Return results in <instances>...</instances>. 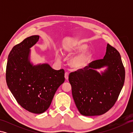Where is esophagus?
I'll return each mask as SVG.
<instances>
[{
	"instance_id": "1",
	"label": "esophagus",
	"mask_w": 133,
	"mask_h": 133,
	"mask_svg": "<svg viewBox=\"0 0 133 133\" xmlns=\"http://www.w3.org/2000/svg\"><path fill=\"white\" fill-rule=\"evenodd\" d=\"M69 73L68 72H65L64 78H65V79H66V80H68L69 79Z\"/></svg>"
}]
</instances>
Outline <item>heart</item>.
<instances>
[{
	"mask_svg": "<svg viewBox=\"0 0 133 133\" xmlns=\"http://www.w3.org/2000/svg\"><path fill=\"white\" fill-rule=\"evenodd\" d=\"M87 45L83 42H77L71 46L64 49V52L68 55H74L78 52L85 50L87 48ZM93 56V53L91 50H86L79 54L73 56L70 59L69 64L73 69L79 70L85 67L91 61ZM56 58L60 59V55H56Z\"/></svg>",
	"mask_w": 133,
	"mask_h": 133,
	"instance_id": "heart-1",
	"label": "heart"
}]
</instances>
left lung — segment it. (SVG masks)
<instances>
[{
    "mask_svg": "<svg viewBox=\"0 0 133 133\" xmlns=\"http://www.w3.org/2000/svg\"><path fill=\"white\" fill-rule=\"evenodd\" d=\"M107 69L101 74L96 71ZM125 70L119 52L107 44L103 59L92 61L69 76L72 95L80 113L95 116L106 113L116 102L124 84Z\"/></svg>",
    "mask_w": 133,
    "mask_h": 133,
    "instance_id": "left-lung-1",
    "label": "left lung"
}]
</instances>
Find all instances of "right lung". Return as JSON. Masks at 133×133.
<instances>
[{
	"label": "right lung",
	"instance_id": "add662e5",
	"mask_svg": "<svg viewBox=\"0 0 133 133\" xmlns=\"http://www.w3.org/2000/svg\"><path fill=\"white\" fill-rule=\"evenodd\" d=\"M39 35L28 37L15 45L8 56L6 82L17 102L34 114L49 109L58 87L64 82L63 69L55 70L49 64L30 63V49Z\"/></svg>",
	"mask_w": 133,
	"mask_h": 133
}]
</instances>
